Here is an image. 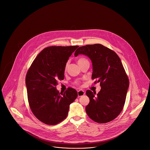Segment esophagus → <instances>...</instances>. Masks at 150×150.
I'll return each instance as SVG.
<instances>
[{"label":"esophagus","instance_id":"1","mask_svg":"<svg viewBox=\"0 0 150 150\" xmlns=\"http://www.w3.org/2000/svg\"><path fill=\"white\" fill-rule=\"evenodd\" d=\"M86 94L85 92L83 90H79L78 91V97H81L83 95H84Z\"/></svg>","mask_w":150,"mask_h":150}]
</instances>
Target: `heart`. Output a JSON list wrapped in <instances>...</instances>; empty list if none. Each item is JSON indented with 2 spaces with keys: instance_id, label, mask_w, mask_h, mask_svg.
<instances>
[{
  "instance_id": "b5f03b06",
  "label": "heart",
  "mask_w": 150,
  "mask_h": 150,
  "mask_svg": "<svg viewBox=\"0 0 150 150\" xmlns=\"http://www.w3.org/2000/svg\"><path fill=\"white\" fill-rule=\"evenodd\" d=\"M86 61V59H85V58H80V59H79L78 61V63L79 62H83V61Z\"/></svg>"
}]
</instances>
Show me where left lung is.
Masks as SVG:
<instances>
[{
  "label": "left lung",
  "mask_w": 150,
  "mask_h": 150,
  "mask_svg": "<svg viewBox=\"0 0 150 150\" xmlns=\"http://www.w3.org/2000/svg\"><path fill=\"white\" fill-rule=\"evenodd\" d=\"M83 54L90 58L93 66L92 79L100 83L98 93L87 91L89 103L86 112L93 121L106 123L113 120L121 112L125 104L129 79L121 60L113 50L102 44L79 47L74 56Z\"/></svg>",
  "instance_id": "left-lung-1"
}]
</instances>
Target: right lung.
I'll return each mask as SVG.
<instances>
[{
	"instance_id": "right-lung-1",
	"label": "right lung",
	"mask_w": 150,
	"mask_h": 150,
	"mask_svg": "<svg viewBox=\"0 0 150 150\" xmlns=\"http://www.w3.org/2000/svg\"><path fill=\"white\" fill-rule=\"evenodd\" d=\"M79 46H52L36 56L27 72L25 83L29 105L40 121L56 125L67 117L70 105L78 97L71 88L64 93L56 89L58 80L64 79L66 63Z\"/></svg>"
}]
</instances>
